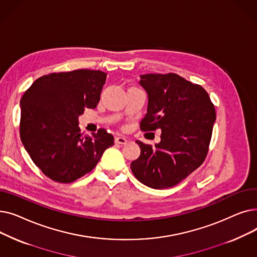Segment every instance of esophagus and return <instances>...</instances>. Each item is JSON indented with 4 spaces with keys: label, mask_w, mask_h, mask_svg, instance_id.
Instances as JSON below:
<instances>
[{
    "label": "esophagus",
    "mask_w": 257,
    "mask_h": 257,
    "mask_svg": "<svg viewBox=\"0 0 257 257\" xmlns=\"http://www.w3.org/2000/svg\"><path fill=\"white\" fill-rule=\"evenodd\" d=\"M115 143L119 144V145H125V144H127V140L124 137H117V138H115Z\"/></svg>",
    "instance_id": "obj_1"
}]
</instances>
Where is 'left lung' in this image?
<instances>
[{"instance_id": "obj_1", "label": "left lung", "mask_w": 257, "mask_h": 257, "mask_svg": "<svg viewBox=\"0 0 257 257\" xmlns=\"http://www.w3.org/2000/svg\"><path fill=\"white\" fill-rule=\"evenodd\" d=\"M140 77V84L148 94L141 129H160L161 136L154 147L137 141L141 155L130 168L142 183L163 190L178 184L204 161L215 110L203 87L176 74Z\"/></svg>"}]
</instances>
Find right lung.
<instances>
[{
	"label": "right lung",
	"instance_id": "1",
	"mask_svg": "<svg viewBox=\"0 0 257 257\" xmlns=\"http://www.w3.org/2000/svg\"><path fill=\"white\" fill-rule=\"evenodd\" d=\"M106 73L76 70L38 78L21 99V140L33 163L50 179L70 183L90 172L112 134L100 129L82 137L79 116L96 108Z\"/></svg>",
	"mask_w": 257,
	"mask_h": 257
}]
</instances>
